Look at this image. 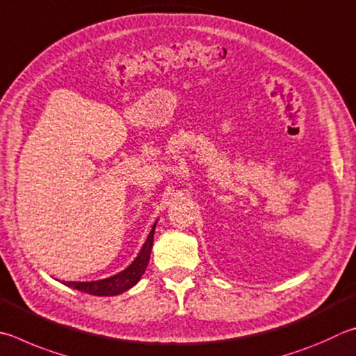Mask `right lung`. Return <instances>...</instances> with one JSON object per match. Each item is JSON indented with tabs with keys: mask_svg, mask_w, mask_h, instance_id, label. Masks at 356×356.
<instances>
[{
	"mask_svg": "<svg viewBox=\"0 0 356 356\" xmlns=\"http://www.w3.org/2000/svg\"><path fill=\"white\" fill-rule=\"evenodd\" d=\"M156 223H158V220L154 222V225L152 227V232H149L147 241L143 242V245L139 250V253H137V257L134 258L133 263L127 267V269H123L122 272H118L112 277L97 280V282H65L64 284L68 286V288L78 289L81 292H87V294L104 296V297L118 296L122 294V292L131 289L133 286L139 283V280L147 270L149 254H152Z\"/></svg>",
	"mask_w": 356,
	"mask_h": 356,
	"instance_id": "add662e5",
	"label": "right lung"
}]
</instances>
